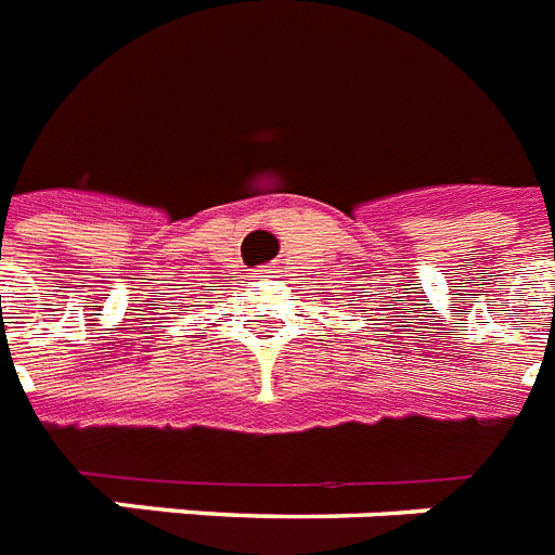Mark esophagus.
Listing matches in <instances>:
<instances>
[{"mask_svg": "<svg viewBox=\"0 0 555 555\" xmlns=\"http://www.w3.org/2000/svg\"><path fill=\"white\" fill-rule=\"evenodd\" d=\"M260 278H278V269H274V266H266L263 272H260Z\"/></svg>", "mask_w": 555, "mask_h": 555, "instance_id": "esophagus-1", "label": "esophagus"}]
</instances>
